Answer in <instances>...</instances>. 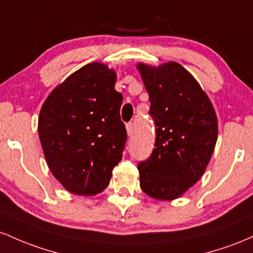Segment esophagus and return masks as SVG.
I'll list each match as a JSON object with an SVG mask.
<instances>
[{
    "mask_svg": "<svg viewBox=\"0 0 253 253\" xmlns=\"http://www.w3.org/2000/svg\"><path fill=\"white\" fill-rule=\"evenodd\" d=\"M126 131H127V135L131 136L132 132H134V124H132V122H129V123H126Z\"/></svg>",
    "mask_w": 253,
    "mask_h": 253,
    "instance_id": "esophagus-1",
    "label": "esophagus"
}]
</instances>
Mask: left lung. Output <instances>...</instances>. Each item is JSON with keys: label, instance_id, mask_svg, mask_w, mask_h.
Returning <instances> with one entry per match:
<instances>
[{"label": "left lung", "instance_id": "8db88e82", "mask_svg": "<svg viewBox=\"0 0 253 253\" xmlns=\"http://www.w3.org/2000/svg\"><path fill=\"white\" fill-rule=\"evenodd\" d=\"M137 68L155 126L154 149L137 165L141 189L153 198L171 201L202 177L217 140V118L208 96L180 64Z\"/></svg>", "mask_w": 253, "mask_h": 253}]
</instances>
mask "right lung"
Here are the masks:
<instances>
[{
	"label": "right lung",
	"mask_w": 253,
	"mask_h": 253,
	"mask_svg": "<svg viewBox=\"0 0 253 253\" xmlns=\"http://www.w3.org/2000/svg\"><path fill=\"white\" fill-rule=\"evenodd\" d=\"M116 73L101 63L75 72L47 96L38 131L51 172L65 189L90 196L109 185L127 138Z\"/></svg>",
	"instance_id": "right-lung-1"
}]
</instances>
